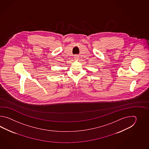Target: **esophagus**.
<instances>
[{"label":"esophagus","instance_id":"esophagus-1","mask_svg":"<svg viewBox=\"0 0 149 149\" xmlns=\"http://www.w3.org/2000/svg\"><path fill=\"white\" fill-rule=\"evenodd\" d=\"M74 57L75 58H78V55H75Z\"/></svg>","mask_w":149,"mask_h":149}]
</instances>
